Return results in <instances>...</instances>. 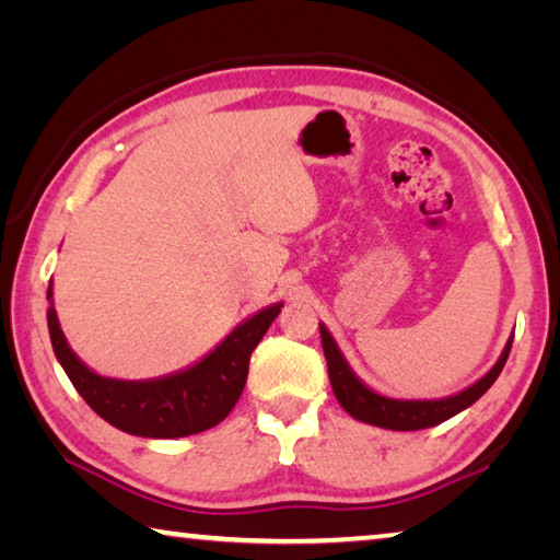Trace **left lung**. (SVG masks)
Wrapping results in <instances>:
<instances>
[{
  "label": "left lung",
  "mask_w": 560,
  "mask_h": 560,
  "mask_svg": "<svg viewBox=\"0 0 560 560\" xmlns=\"http://www.w3.org/2000/svg\"><path fill=\"white\" fill-rule=\"evenodd\" d=\"M318 328H320V343H324V353L328 363L330 387H334V395L340 402V407L360 422L375 424V428H383V430H395V432L434 428V424H440L444 420H450V417L459 415L462 410H467L469 405L477 402L479 397L494 385L499 373L504 371L511 343H514V334H511L504 350H501V355L497 358V363L491 365L477 383L464 387V390L447 397H434V400H402V397H387V395L375 393L373 387H368L355 375L353 368L348 365V360L343 353H340V348L336 343V338L330 336V330L324 324H318Z\"/></svg>",
  "instance_id": "left-lung-1"
}]
</instances>
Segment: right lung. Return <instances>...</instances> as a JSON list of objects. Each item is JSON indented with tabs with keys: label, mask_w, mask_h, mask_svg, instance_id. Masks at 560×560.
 Segmentation results:
<instances>
[{
	"label": "right lung",
	"mask_w": 560,
	"mask_h": 560,
	"mask_svg": "<svg viewBox=\"0 0 560 560\" xmlns=\"http://www.w3.org/2000/svg\"><path fill=\"white\" fill-rule=\"evenodd\" d=\"M46 299L54 353L75 390L113 428L150 440L187 438L220 424L244 390L252 350L259 346L283 306L281 301L271 303L244 318L210 353L183 371L150 381H120L91 371L73 353L54 308V281H49Z\"/></svg>",
	"instance_id": "obj_1"
}]
</instances>
